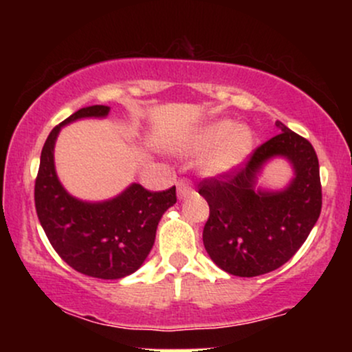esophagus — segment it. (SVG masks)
<instances>
[{
    "label": "esophagus",
    "instance_id": "34e87169",
    "mask_svg": "<svg viewBox=\"0 0 352 352\" xmlns=\"http://www.w3.org/2000/svg\"><path fill=\"white\" fill-rule=\"evenodd\" d=\"M192 192H193L192 185H190L188 180H179V182H177V197H179V200L187 199V197Z\"/></svg>",
    "mask_w": 352,
    "mask_h": 352
}]
</instances>
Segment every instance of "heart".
I'll return each mask as SVG.
<instances>
[{"label":"heart","mask_w":352,"mask_h":352,"mask_svg":"<svg viewBox=\"0 0 352 352\" xmlns=\"http://www.w3.org/2000/svg\"><path fill=\"white\" fill-rule=\"evenodd\" d=\"M253 147V132L232 119L201 124L170 144V151L179 155H204L199 162V170L208 179H227L235 173L248 160Z\"/></svg>","instance_id":"heart-1"}]
</instances>
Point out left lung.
<instances>
[{
	"label": "left lung",
	"instance_id": "8db88e82",
	"mask_svg": "<svg viewBox=\"0 0 352 352\" xmlns=\"http://www.w3.org/2000/svg\"><path fill=\"white\" fill-rule=\"evenodd\" d=\"M281 134L254 151L227 179L205 180L199 193L210 207L204 245L218 268L252 278L285 265L305 243L321 213L319 162L313 145L278 120ZM283 158L294 170L283 189L257 184L264 167Z\"/></svg>",
	"mask_w": 352,
	"mask_h": 352
}]
</instances>
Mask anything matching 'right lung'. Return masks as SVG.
Masks as SVG:
<instances>
[{
  "label": "right lung",
  "mask_w": 352,
  "mask_h": 352,
  "mask_svg": "<svg viewBox=\"0 0 352 352\" xmlns=\"http://www.w3.org/2000/svg\"><path fill=\"white\" fill-rule=\"evenodd\" d=\"M109 112L107 106L82 107L52 129L41 152L34 204L47 240L71 268L100 280H119L142 266L160 218L177 197L175 187L148 192L131 184L112 199L87 201L64 188L54 164L60 129L80 119H106Z\"/></svg>",
  "instance_id": "add662e5"
}]
</instances>
